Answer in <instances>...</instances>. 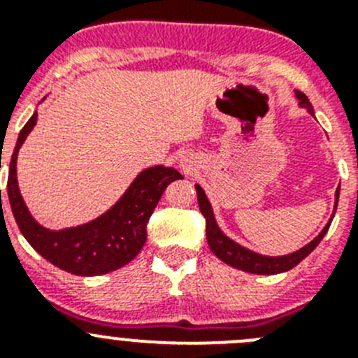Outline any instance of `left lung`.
Listing matches in <instances>:
<instances>
[{"label": "left lung", "instance_id": "obj_1", "mask_svg": "<svg viewBox=\"0 0 358 358\" xmlns=\"http://www.w3.org/2000/svg\"><path fill=\"white\" fill-rule=\"evenodd\" d=\"M296 94L297 98L301 100V106L308 107V110L312 113V106H310L308 98H306L301 91H296ZM195 189H197L199 210H201V213L204 215V218H206V238H208V245H210V249L213 251V255L217 256V258H220L224 264L251 274H280L294 268L299 262L305 260L306 256L317 248V243L321 242L322 236L327 235L328 227H330L331 220H334V217H331L330 222H328L327 226H324V229L319 233L317 238L312 240L308 245H305V248L299 249L297 252H292V255H287V256H278V258H273V256H262L249 251V249L242 248V245H238V243H235L233 240L227 238L222 231L218 229L217 222H215L213 211H211L210 201L206 199V194L202 192V188L199 185H195ZM335 199H337V201H335V210H337V202H339V188H337ZM335 210H334V215H335Z\"/></svg>", "mask_w": 358, "mask_h": 358}]
</instances>
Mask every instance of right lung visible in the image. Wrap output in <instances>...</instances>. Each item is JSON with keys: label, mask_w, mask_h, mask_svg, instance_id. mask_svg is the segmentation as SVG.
I'll use <instances>...</instances> for the list:
<instances>
[{"label": "right lung", "mask_w": 358, "mask_h": 358, "mask_svg": "<svg viewBox=\"0 0 358 358\" xmlns=\"http://www.w3.org/2000/svg\"><path fill=\"white\" fill-rule=\"evenodd\" d=\"M37 122V113L19 132L8 164L6 192L19 231L43 258L75 276H100L127 265L147 242V224L161 195L172 181L182 179L173 169L154 166L136 177L113 210L85 226L48 231L30 217L19 194L15 159L19 147ZM1 202V189H0Z\"/></svg>", "instance_id": "1"}]
</instances>
